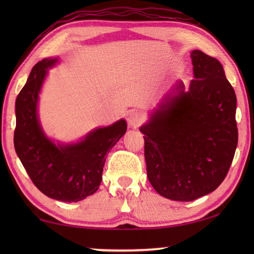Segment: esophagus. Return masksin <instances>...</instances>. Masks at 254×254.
Segmentation results:
<instances>
[{
	"instance_id": "esophagus-1",
	"label": "esophagus",
	"mask_w": 254,
	"mask_h": 254,
	"mask_svg": "<svg viewBox=\"0 0 254 254\" xmlns=\"http://www.w3.org/2000/svg\"><path fill=\"white\" fill-rule=\"evenodd\" d=\"M127 120L128 126H131L133 127H137L141 123H142L143 118H142V115L139 113V112L131 111V112H128Z\"/></svg>"
}]
</instances>
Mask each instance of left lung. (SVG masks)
Instances as JSON below:
<instances>
[{"mask_svg": "<svg viewBox=\"0 0 254 254\" xmlns=\"http://www.w3.org/2000/svg\"><path fill=\"white\" fill-rule=\"evenodd\" d=\"M194 79L179 81L148 123L144 158L148 179L168 199L190 201L214 191L225 179L238 145L236 96L217 59L190 54Z\"/></svg>", "mask_w": 254, "mask_h": 254, "instance_id": "left-lung-1", "label": "left lung"}]
</instances>
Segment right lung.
Masks as SVG:
<instances>
[{
  "instance_id": "1",
  "label": "right lung",
  "mask_w": 254,
  "mask_h": 254,
  "mask_svg": "<svg viewBox=\"0 0 254 254\" xmlns=\"http://www.w3.org/2000/svg\"><path fill=\"white\" fill-rule=\"evenodd\" d=\"M58 59L34 65L15 101L14 148L32 183L50 198L71 203L93 195L102 182L107 152L127 132L126 120L98 127L83 140L56 144L46 136L38 119L41 86Z\"/></svg>"
}]
</instances>
